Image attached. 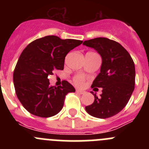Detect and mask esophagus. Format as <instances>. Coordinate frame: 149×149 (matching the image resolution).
Returning a JSON list of instances; mask_svg holds the SVG:
<instances>
[{
  "mask_svg": "<svg viewBox=\"0 0 149 149\" xmlns=\"http://www.w3.org/2000/svg\"><path fill=\"white\" fill-rule=\"evenodd\" d=\"M76 92H77V93H78V94H81V95L85 93V92H84V91L80 90V89H77V90H76Z\"/></svg>",
  "mask_w": 149,
  "mask_h": 149,
  "instance_id": "esophagus-1",
  "label": "esophagus"
}]
</instances>
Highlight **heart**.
I'll return each instance as SVG.
<instances>
[{
    "instance_id": "1",
    "label": "heart",
    "mask_w": 149,
    "mask_h": 149,
    "mask_svg": "<svg viewBox=\"0 0 149 149\" xmlns=\"http://www.w3.org/2000/svg\"><path fill=\"white\" fill-rule=\"evenodd\" d=\"M75 83L78 86H82L84 84V80H83L82 77H77V78L75 79Z\"/></svg>"
}]
</instances>
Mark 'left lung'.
<instances>
[{
  "label": "left lung",
  "mask_w": 149,
  "mask_h": 149,
  "mask_svg": "<svg viewBox=\"0 0 149 149\" xmlns=\"http://www.w3.org/2000/svg\"><path fill=\"white\" fill-rule=\"evenodd\" d=\"M93 48L101 56L100 73L91 87L102 88L101 97L93 92L94 102L85 107L89 115L107 119L116 115L126 106L135 85V66L131 55L119 43L98 37L83 43Z\"/></svg>",
  "instance_id": "8db88e82"
}]
</instances>
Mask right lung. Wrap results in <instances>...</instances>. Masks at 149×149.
<instances>
[{
    "instance_id": "obj_1",
    "label": "right lung",
    "mask_w": 149,
    "mask_h": 149,
    "mask_svg": "<svg viewBox=\"0 0 149 149\" xmlns=\"http://www.w3.org/2000/svg\"><path fill=\"white\" fill-rule=\"evenodd\" d=\"M82 42L47 36L24 49L14 70L13 82L18 100L29 113L47 118L62 110L65 95L75 89L66 81L57 87L50 86L48 76L56 69L63 70L67 54Z\"/></svg>"
}]
</instances>
